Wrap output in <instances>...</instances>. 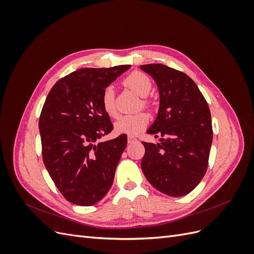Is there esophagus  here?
I'll use <instances>...</instances> for the list:
<instances>
[{
	"label": "esophagus",
	"mask_w": 254,
	"mask_h": 254,
	"mask_svg": "<svg viewBox=\"0 0 254 254\" xmlns=\"http://www.w3.org/2000/svg\"><path fill=\"white\" fill-rule=\"evenodd\" d=\"M127 141H128V144H132V143H134L136 141V139H135L134 136H128Z\"/></svg>",
	"instance_id": "esophagus-1"
}]
</instances>
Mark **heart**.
I'll list each match as a JSON object with an SVG mask.
<instances>
[{
    "label": "heart",
    "instance_id": "obj_1",
    "mask_svg": "<svg viewBox=\"0 0 254 254\" xmlns=\"http://www.w3.org/2000/svg\"><path fill=\"white\" fill-rule=\"evenodd\" d=\"M126 87L134 91L137 95L143 97L142 105L145 107L149 106V102L145 96H147L152 89V81L147 75L142 72H132L128 75L124 80ZM102 106L104 111L110 115L115 117L118 113L117 104H115V90L113 86L105 88L102 94ZM149 122V117L146 112L140 111L133 114H124L114 123V131L119 134L135 135L146 128Z\"/></svg>",
    "mask_w": 254,
    "mask_h": 254
}]
</instances>
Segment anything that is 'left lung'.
Masks as SVG:
<instances>
[{
	"instance_id": "obj_1",
	"label": "left lung",
	"mask_w": 254,
	"mask_h": 254,
	"mask_svg": "<svg viewBox=\"0 0 254 254\" xmlns=\"http://www.w3.org/2000/svg\"><path fill=\"white\" fill-rule=\"evenodd\" d=\"M140 68L156 81L160 95L157 118L147 133L162 136L157 144L142 142V171L153 188L181 197L193 190L206 172L213 140L209 106L187 74L160 64Z\"/></svg>"
}]
</instances>
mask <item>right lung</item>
I'll use <instances>...</instances> for the list:
<instances>
[{
  "instance_id": "1",
  "label": "right lung",
  "mask_w": 254,
  "mask_h": 254,
  "mask_svg": "<svg viewBox=\"0 0 254 254\" xmlns=\"http://www.w3.org/2000/svg\"><path fill=\"white\" fill-rule=\"evenodd\" d=\"M130 65L83 67L58 80L39 119L42 157L60 193L77 205H93L108 193L127 135L99 142L113 129L102 106L105 88Z\"/></svg>"
}]
</instances>
